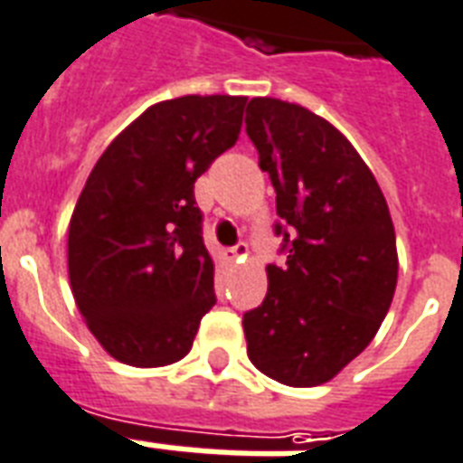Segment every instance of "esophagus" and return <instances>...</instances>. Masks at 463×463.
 <instances>
[{
	"label": "esophagus",
	"instance_id": "34e87169",
	"mask_svg": "<svg viewBox=\"0 0 463 463\" xmlns=\"http://www.w3.org/2000/svg\"><path fill=\"white\" fill-rule=\"evenodd\" d=\"M225 260L232 264H240L247 260V245H235L225 250Z\"/></svg>",
	"mask_w": 463,
	"mask_h": 463
}]
</instances>
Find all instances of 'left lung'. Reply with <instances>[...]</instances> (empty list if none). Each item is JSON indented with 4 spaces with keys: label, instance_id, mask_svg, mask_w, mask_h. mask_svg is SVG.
<instances>
[{
    "label": "left lung",
    "instance_id": "obj_1",
    "mask_svg": "<svg viewBox=\"0 0 463 463\" xmlns=\"http://www.w3.org/2000/svg\"><path fill=\"white\" fill-rule=\"evenodd\" d=\"M245 126L292 232L287 264L267 267L262 306L242 317L247 357L284 386H320L364 352L391 308L393 221L372 169L323 116L255 97Z\"/></svg>",
    "mask_w": 463,
    "mask_h": 463
}]
</instances>
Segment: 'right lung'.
Wrapping results in <instances>:
<instances>
[{"mask_svg":"<svg viewBox=\"0 0 463 463\" xmlns=\"http://www.w3.org/2000/svg\"><path fill=\"white\" fill-rule=\"evenodd\" d=\"M247 97L147 106L87 176L67 228V274L106 354L157 369L189 354L216 303L194 182L235 146Z\"/></svg>","mask_w":463,"mask_h":463,"instance_id":"1","label":"right lung"}]
</instances>
